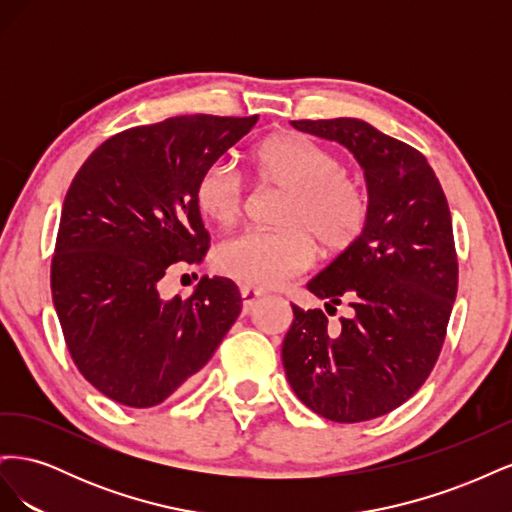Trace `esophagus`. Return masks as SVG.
<instances>
[{
  "label": "esophagus",
  "instance_id": "esophagus-1",
  "mask_svg": "<svg viewBox=\"0 0 512 512\" xmlns=\"http://www.w3.org/2000/svg\"><path fill=\"white\" fill-rule=\"evenodd\" d=\"M241 297H243V309L245 312H250V309L265 297V292L258 290V288H252V286H241Z\"/></svg>",
  "mask_w": 512,
  "mask_h": 512
}]
</instances>
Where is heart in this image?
<instances>
[{
	"label": "heart",
	"instance_id": "heart-1",
	"mask_svg": "<svg viewBox=\"0 0 512 512\" xmlns=\"http://www.w3.org/2000/svg\"><path fill=\"white\" fill-rule=\"evenodd\" d=\"M252 170L260 183L286 192L275 211L280 226L250 228L224 239L213 252L222 275L247 286H282L312 265L314 239L327 254H339L363 235L369 198L331 151L299 134L271 136L256 145ZM245 200V181L226 160L209 164L196 179L194 203L211 224H235Z\"/></svg>",
	"mask_w": 512,
	"mask_h": 512
}]
</instances>
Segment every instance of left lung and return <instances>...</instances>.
Returning <instances> with one entry per match:
<instances>
[{
    "instance_id": "obj_1",
    "label": "left lung",
    "mask_w": 512,
    "mask_h": 512,
    "mask_svg": "<svg viewBox=\"0 0 512 512\" xmlns=\"http://www.w3.org/2000/svg\"><path fill=\"white\" fill-rule=\"evenodd\" d=\"M290 123L344 145L361 164L369 220L356 243L307 284L327 305L346 299L352 316L331 331L322 309L292 305L286 378L329 421H371L421 389L440 356L459 275L451 211L423 153L367 121Z\"/></svg>"
}]
</instances>
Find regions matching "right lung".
<instances>
[{
  "mask_svg": "<svg viewBox=\"0 0 512 512\" xmlns=\"http://www.w3.org/2000/svg\"><path fill=\"white\" fill-rule=\"evenodd\" d=\"M252 117L181 115L104 141L61 207L51 290L85 380L117 404L158 406L203 369L241 312L226 277H203L188 299H162L175 262H200L209 232L196 179L239 143Z\"/></svg>",
  "mask_w": 512,
  "mask_h": 512,
  "instance_id": "1",
  "label": "right lung"
}]
</instances>
